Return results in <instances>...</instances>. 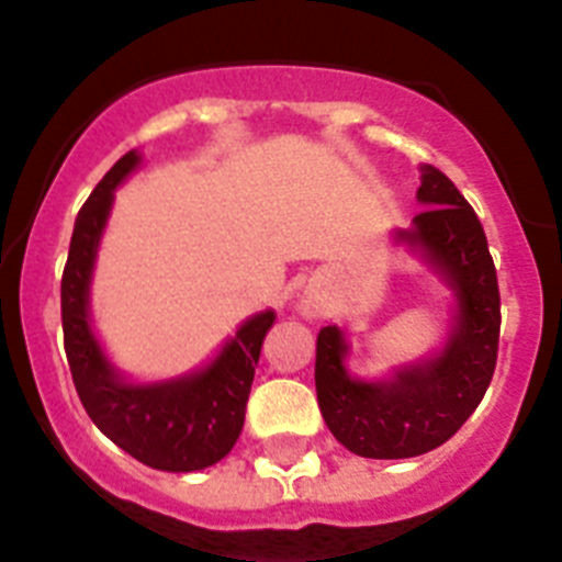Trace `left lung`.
Wrapping results in <instances>:
<instances>
[{
  "label": "left lung",
  "mask_w": 562,
  "mask_h": 562,
  "mask_svg": "<svg viewBox=\"0 0 562 562\" xmlns=\"http://www.w3.org/2000/svg\"><path fill=\"white\" fill-rule=\"evenodd\" d=\"M416 200L425 211L400 231L448 278L459 321L436 360L396 371L389 382L351 380L337 326L317 331L315 389L326 425L340 445L366 459H411L436 450L470 419L495 374L501 292L484 227L459 188L434 166L422 168Z\"/></svg>",
  "instance_id": "1"
}]
</instances>
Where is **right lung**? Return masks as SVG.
I'll return each mask as SVG.
<instances>
[{
	"label": "right lung",
	"instance_id": "1",
	"mask_svg": "<svg viewBox=\"0 0 562 562\" xmlns=\"http://www.w3.org/2000/svg\"><path fill=\"white\" fill-rule=\"evenodd\" d=\"M140 162L123 154L78 211L61 276V326L72 382L95 422L117 448L168 473H193L225 459L245 428V408L261 342L276 315L250 317L205 371L162 385H126L89 329L87 295L112 191Z\"/></svg>",
	"mask_w": 562,
	"mask_h": 562
}]
</instances>
